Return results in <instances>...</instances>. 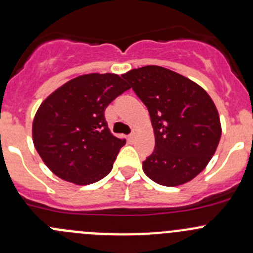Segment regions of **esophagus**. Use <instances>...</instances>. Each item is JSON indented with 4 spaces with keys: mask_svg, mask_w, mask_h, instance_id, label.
<instances>
[{
    "mask_svg": "<svg viewBox=\"0 0 253 253\" xmlns=\"http://www.w3.org/2000/svg\"><path fill=\"white\" fill-rule=\"evenodd\" d=\"M137 134H138V131H137V129H133V131H132V133L128 136V141L131 143H133L134 141H136Z\"/></svg>",
    "mask_w": 253,
    "mask_h": 253,
    "instance_id": "34e87169",
    "label": "esophagus"
}]
</instances>
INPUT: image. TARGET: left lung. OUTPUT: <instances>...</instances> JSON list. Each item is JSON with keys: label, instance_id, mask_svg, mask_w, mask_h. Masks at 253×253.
<instances>
[{"label": "left lung", "instance_id": "1", "mask_svg": "<svg viewBox=\"0 0 253 253\" xmlns=\"http://www.w3.org/2000/svg\"><path fill=\"white\" fill-rule=\"evenodd\" d=\"M148 108L154 152L143 162L144 174L159 185L188 182L211 162L221 136L218 110L208 93L191 79L160 66L122 75Z\"/></svg>", "mask_w": 253, "mask_h": 253}]
</instances>
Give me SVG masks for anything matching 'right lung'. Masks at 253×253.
<instances>
[{
	"instance_id": "right-lung-1",
	"label": "right lung",
	"mask_w": 253,
	"mask_h": 253,
	"mask_svg": "<svg viewBox=\"0 0 253 253\" xmlns=\"http://www.w3.org/2000/svg\"><path fill=\"white\" fill-rule=\"evenodd\" d=\"M127 89L119 75L88 73L42 101L33 121V143L53 174L76 185H90L111 171L126 139L111 133L104 111Z\"/></svg>"
}]
</instances>
